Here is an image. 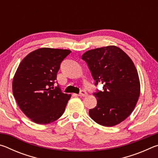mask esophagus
Here are the masks:
<instances>
[{"instance_id": "1", "label": "esophagus", "mask_w": 158, "mask_h": 158, "mask_svg": "<svg viewBox=\"0 0 158 158\" xmlns=\"http://www.w3.org/2000/svg\"><path fill=\"white\" fill-rule=\"evenodd\" d=\"M79 96H81V97H85V96L87 95V93L84 91V90H81V92H80L79 94L78 95Z\"/></svg>"}]
</instances>
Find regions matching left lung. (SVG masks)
Returning <instances> with one entry per match:
<instances>
[{
    "mask_svg": "<svg viewBox=\"0 0 158 158\" xmlns=\"http://www.w3.org/2000/svg\"><path fill=\"white\" fill-rule=\"evenodd\" d=\"M95 84H103L104 91L93 93L97 106L89 116L97 123L112 127L132 114L140 95V81L132 59L114 45L89 50L82 55Z\"/></svg>",
    "mask_w": 158,
    "mask_h": 158,
    "instance_id": "1",
    "label": "left lung"
}]
</instances>
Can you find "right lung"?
<instances>
[{
	"mask_svg": "<svg viewBox=\"0 0 158 158\" xmlns=\"http://www.w3.org/2000/svg\"><path fill=\"white\" fill-rule=\"evenodd\" d=\"M71 51L43 47L21 60L12 81V92L23 113L37 124H49L62 116L70 94L54 89L60 63Z\"/></svg>",
	"mask_w": 158,
	"mask_h": 158,
	"instance_id": "add662e5",
	"label": "right lung"
}]
</instances>
